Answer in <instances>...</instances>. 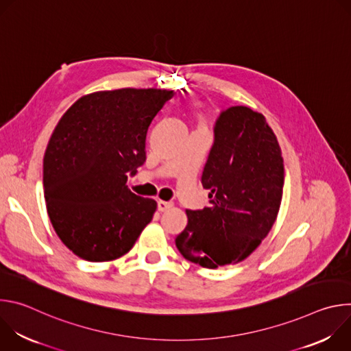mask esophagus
<instances>
[{
	"mask_svg": "<svg viewBox=\"0 0 351 351\" xmlns=\"http://www.w3.org/2000/svg\"><path fill=\"white\" fill-rule=\"evenodd\" d=\"M157 207H158V211L164 213V211H168L169 208H172V207H173V203H172V202H162V199H160Z\"/></svg>",
	"mask_w": 351,
	"mask_h": 351,
	"instance_id": "obj_1",
	"label": "esophagus"
}]
</instances>
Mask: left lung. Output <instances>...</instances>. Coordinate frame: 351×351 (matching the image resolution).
I'll return each instance as SVG.
<instances>
[{
  "mask_svg": "<svg viewBox=\"0 0 351 351\" xmlns=\"http://www.w3.org/2000/svg\"><path fill=\"white\" fill-rule=\"evenodd\" d=\"M283 180L280 147L264 115L223 110L202 175L210 206L186 210L187 226L175 237L180 254L210 269L247 258L276 219Z\"/></svg>",
  "mask_w": 351,
  "mask_h": 351,
  "instance_id": "1",
  "label": "left lung"
}]
</instances>
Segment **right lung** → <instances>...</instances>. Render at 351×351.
I'll return each instance as SVG.
<instances>
[{"label":"right lung","mask_w":351,"mask_h":351,"mask_svg":"<svg viewBox=\"0 0 351 351\" xmlns=\"http://www.w3.org/2000/svg\"><path fill=\"white\" fill-rule=\"evenodd\" d=\"M172 90L119 88L79 98L64 114L43 161L47 213L77 257H122L153 219L157 203L126 180L145 162V140Z\"/></svg>","instance_id":"1"}]
</instances>
